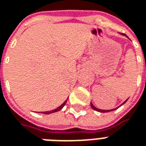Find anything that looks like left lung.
<instances>
[{"instance_id":"left-lung-1","label":"left lung","mask_w":146,"mask_h":146,"mask_svg":"<svg viewBox=\"0 0 146 146\" xmlns=\"http://www.w3.org/2000/svg\"><path fill=\"white\" fill-rule=\"evenodd\" d=\"M121 35H122V34H121ZM125 36H126V37H127V38H128V36H127V35H125ZM127 100H128V99H127V100H125V101H124V102H123V103L121 104V105H119V106L117 107V108H115L111 109V110H102V109H99V108H96V107H95L94 105V104H93L92 102H90V106H91V108H92L94 109V111H96L101 112V113H105V112H110V111H114V110H116V109L118 108H119V107L121 106V105H122V104H125V103H126V101H127Z\"/></svg>"}]
</instances>
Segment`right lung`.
Segmentation results:
<instances>
[{"label": "right lung", "instance_id": "obj_1", "mask_svg": "<svg viewBox=\"0 0 146 146\" xmlns=\"http://www.w3.org/2000/svg\"><path fill=\"white\" fill-rule=\"evenodd\" d=\"M68 99V98H67ZM67 99L66 100H65L64 102L60 105V106H59L56 109H54V110H52V111H45V112H42V114H52V113H55V112H57V111H60V110H62V108L65 106V104H66V101H67Z\"/></svg>", "mask_w": 146, "mask_h": 146}]
</instances>
